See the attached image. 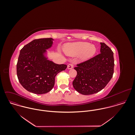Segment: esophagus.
I'll use <instances>...</instances> for the list:
<instances>
[{"instance_id":"esophagus-1","label":"esophagus","mask_w":135,"mask_h":135,"mask_svg":"<svg viewBox=\"0 0 135 135\" xmlns=\"http://www.w3.org/2000/svg\"><path fill=\"white\" fill-rule=\"evenodd\" d=\"M73 67H74L73 64H69L68 65L67 68H68V69H72L73 68Z\"/></svg>"}]
</instances>
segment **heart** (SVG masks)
<instances>
[{"label": "heart", "instance_id": "b5f03b06", "mask_svg": "<svg viewBox=\"0 0 135 135\" xmlns=\"http://www.w3.org/2000/svg\"><path fill=\"white\" fill-rule=\"evenodd\" d=\"M63 50L69 56H76L81 55L80 60L85 61L93 57L96 52L94 45L87 42H77L65 45Z\"/></svg>", "mask_w": 135, "mask_h": 135}]
</instances>
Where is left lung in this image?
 <instances>
[{
    "label": "left lung",
    "mask_w": 135,
    "mask_h": 135,
    "mask_svg": "<svg viewBox=\"0 0 135 135\" xmlns=\"http://www.w3.org/2000/svg\"><path fill=\"white\" fill-rule=\"evenodd\" d=\"M100 44V54L74 68L77 75L73 81V86L82 95H92L100 91L113 76V52L104 42Z\"/></svg>",
    "instance_id": "1"
}]
</instances>
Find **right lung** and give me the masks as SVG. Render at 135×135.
<instances>
[{
  "label": "right lung",
  "instance_id": "add662e5",
  "mask_svg": "<svg viewBox=\"0 0 135 135\" xmlns=\"http://www.w3.org/2000/svg\"><path fill=\"white\" fill-rule=\"evenodd\" d=\"M54 40L52 38L35 39L20 50L17 76L21 85L31 93L41 95L49 92L57 74L67 68L48 59L47 50L51 48Z\"/></svg>",
  "mask_w": 135,
  "mask_h": 135
}]
</instances>
